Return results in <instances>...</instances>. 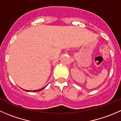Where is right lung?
I'll use <instances>...</instances> for the list:
<instances>
[{
  "instance_id": "right-lung-1",
  "label": "right lung",
  "mask_w": 121,
  "mask_h": 121,
  "mask_svg": "<svg viewBox=\"0 0 121 121\" xmlns=\"http://www.w3.org/2000/svg\"><path fill=\"white\" fill-rule=\"evenodd\" d=\"M46 87V86H45ZM45 87H44L42 88V89H39V90H32V91H29V90H24V89H23V90H25V91H26V92H38V91H41V90H43V89H44V88Z\"/></svg>"
}]
</instances>
